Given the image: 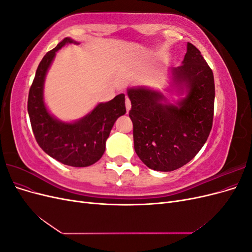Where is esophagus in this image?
Masks as SVG:
<instances>
[{
  "instance_id": "esophagus-1",
  "label": "esophagus",
  "mask_w": 252,
  "mask_h": 252,
  "mask_svg": "<svg viewBox=\"0 0 252 252\" xmlns=\"http://www.w3.org/2000/svg\"><path fill=\"white\" fill-rule=\"evenodd\" d=\"M125 106H126V110H127V112L130 110V108H131V102H130V100H129L128 97H126V100H125Z\"/></svg>"
}]
</instances>
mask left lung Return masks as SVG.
Wrapping results in <instances>:
<instances>
[{
  "mask_svg": "<svg viewBox=\"0 0 252 252\" xmlns=\"http://www.w3.org/2000/svg\"><path fill=\"white\" fill-rule=\"evenodd\" d=\"M171 73L174 85L187 93L178 106L148 88L127 91L134 150L145 165L158 171H172L191 161L212 128L215 79L201 51L188 43L183 64L172 67Z\"/></svg>",
  "mask_w": 252,
  "mask_h": 252,
  "instance_id": "left-lung-1",
  "label": "left lung"
}]
</instances>
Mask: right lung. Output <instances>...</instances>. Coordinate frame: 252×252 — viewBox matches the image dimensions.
I'll return each instance as SVG.
<instances>
[{
	"label": "right lung",
	"instance_id": "obj_1",
	"mask_svg": "<svg viewBox=\"0 0 252 252\" xmlns=\"http://www.w3.org/2000/svg\"><path fill=\"white\" fill-rule=\"evenodd\" d=\"M70 43L77 44L65 37L42 59L29 89L27 109L34 138L48 156L68 166L87 167L102 158L114 122L125 114V94L100 103L86 117L73 123L53 118L43 101L44 81L56 52Z\"/></svg>",
	"mask_w": 252,
	"mask_h": 252
}]
</instances>
